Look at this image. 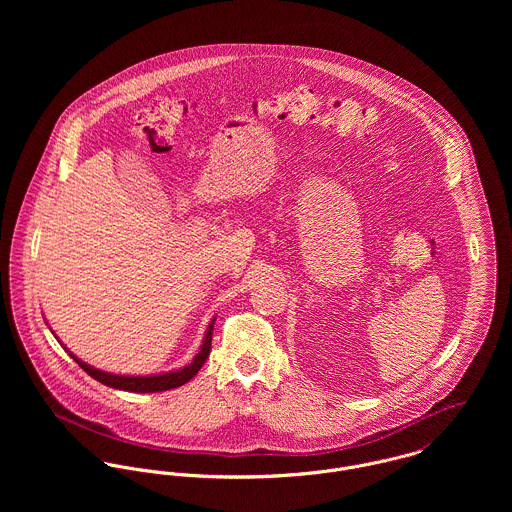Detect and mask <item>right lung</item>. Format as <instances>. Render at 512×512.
<instances>
[{
	"label": "right lung",
	"instance_id": "add662e5",
	"mask_svg": "<svg viewBox=\"0 0 512 512\" xmlns=\"http://www.w3.org/2000/svg\"><path fill=\"white\" fill-rule=\"evenodd\" d=\"M213 325L215 319L209 323L207 333L203 337V345L199 349V353L195 355V359L183 368L177 370H169L163 374H149V376H126V374H112V372H104L100 368L86 365L82 363L78 357H74L73 353L67 349V353L76 361V365L80 366L88 376H92L94 380L110 386V388H118V390H128V392H163V390H171L177 386H183L185 382H189L199 370L205 365V361L209 359L211 353V341H213Z\"/></svg>",
	"mask_w": 512,
	"mask_h": 512
}]
</instances>
